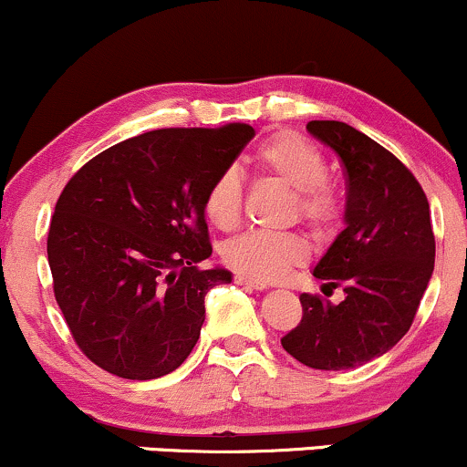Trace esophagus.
Wrapping results in <instances>:
<instances>
[{
	"label": "esophagus",
	"instance_id": "1",
	"mask_svg": "<svg viewBox=\"0 0 467 467\" xmlns=\"http://www.w3.org/2000/svg\"><path fill=\"white\" fill-rule=\"evenodd\" d=\"M234 283L237 285H244V287H250V289H256V291H263L267 289L265 283H261V280H254V278H248V276H234Z\"/></svg>",
	"mask_w": 467,
	"mask_h": 467
}]
</instances>
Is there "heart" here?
<instances>
[{"label":"heart","instance_id":"1","mask_svg":"<svg viewBox=\"0 0 467 467\" xmlns=\"http://www.w3.org/2000/svg\"><path fill=\"white\" fill-rule=\"evenodd\" d=\"M254 162L265 176L294 189V217L316 233H330L341 222V200L326 180L328 165L316 145L294 132H276L258 145ZM244 211V182L234 170L219 171L204 193V215L219 230L237 228ZM223 263L241 276L261 283L280 280L306 258L305 239L297 233H252L228 241L222 248Z\"/></svg>","mask_w":467,"mask_h":467}]
</instances>
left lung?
Masks as SVG:
<instances>
[{
  "instance_id": "obj_1",
  "label": "left lung",
  "mask_w": 467,
  "mask_h": 467,
  "mask_svg": "<svg viewBox=\"0 0 467 467\" xmlns=\"http://www.w3.org/2000/svg\"><path fill=\"white\" fill-rule=\"evenodd\" d=\"M306 130L339 156L348 180L346 228L313 276L344 287L341 302L302 294V319L280 339L313 369H352L385 355L411 328L435 265L429 200L415 176L368 134L344 121Z\"/></svg>"
}]
</instances>
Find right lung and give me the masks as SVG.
Listing matches in <instances>:
<instances>
[{
	"mask_svg": "<svg viewBox=\"0 0 467 467\" xmlns=\"http://www.w3.org/2000/svg\"><path fill=\"white\" fill-rule=\"evenodd\" d=\"M254 137L248 123L162 128L73 173L49 223L54 296L95 365L130 380L173 372L198 344L204 296L233 280L211 256L204 193Z\"/></svg>",
	"mask_w": 467,
	"mask_h": 467,
	"instance_id": "1",
	"label": "right lung"
}]
</instances>
